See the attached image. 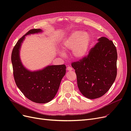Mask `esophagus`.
<instances>
[{"mask_svg":"<svg viewBox=\"0 0 131 131\" xmlns=\"http://www.w3.org/2000/svg\"><path fill=\"white\" fill-rule=\"evenodd\" d=\"M67 70H68V71H72V70H73V69L72 67H69V66H68V67H67Z\"/></svg>","mask_w":131,"mask_h":131,"instance_id":"obj_1","label":"esophagus"}]
</instances>
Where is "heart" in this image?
Listing matches in <instances>:
<instances>
[{
  "instance_id": "heart-1",
  "label": "heart",
  "mask_w": 131,
  "mask_h": 131,
  "mask_svg": "<svg viewBox=\"0 0 131 131\" xmlns=\"http://www.w3.org/2000/svg\"><path fill=\"white\" fill-rule=\"evenodd\" d=\"M91 42V37L88 32L74 31L63 40L62 47L65 51H72L74 58L81 59L88 53ZM59 54L65 56V52L63 51H59Z\"/></svg>"
}]
</instances>
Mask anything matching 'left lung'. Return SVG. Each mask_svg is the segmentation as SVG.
<instances>
[{
  "mask_svg": "<svg viewBox=\"0 0 131 131\" xmlns=\"http://www.w3.org/2000/svg\"><path fill=\"white\" fill-rule=\"evenodd\" d=\"M117 59L113 42L101 37L88 56L72 63L77 74L78 88L83 96L96 99L108 92L116 77Z\"/></svg>",
  "mask_w": 131,
  "mask_h": 131,
  "instance_id": "8db88e82",
  "label": "left lung"
}]
</instances>
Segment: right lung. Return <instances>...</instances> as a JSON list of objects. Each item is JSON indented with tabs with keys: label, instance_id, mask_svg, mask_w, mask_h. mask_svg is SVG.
Instances as JSON below:
<instances>
[{
	"label": "right lung",
	"instance_id": "1",
	"mask_svg": "<svg viewBox=\"0 0 131 131\" xmlns=\"http://www.w3.org/2000/svg\"><path fill=\"white\" fill-rule=\"evenodd\" d=\"M42 31L40 29H33L28 31L19 39L11 54L16 84L26 97L37 103H46L52 100L66 73L64 64L47 66L42 69L35 71L27 69L23 65L19 52L25 37Z\"/></svg>",
	"mask_w": 131,
	"mask_h": 131
}]
</instances>
